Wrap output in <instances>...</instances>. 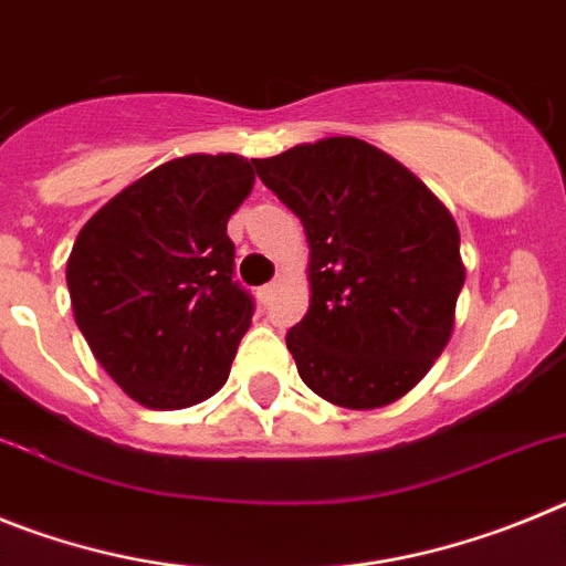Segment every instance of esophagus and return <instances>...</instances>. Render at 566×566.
Masks as SVG:
<instances>
[{
    "mask_svg": "<svg viewBox=\"0 0 566 566\" xmlns=\"http://www.w3.org/2000/svg\"><path fill=\"white\" fill-rule=\"evenodd\" d=\"M280 286H283V280H274V283H266V286L260 289V300H263V303H272L274 297H277V292H280Z\"/></svg>",
    "mask_w": 566,
    "mask_h": 566,
    "instance_id": "34e87169",
    "label": "esophagus"
}]
</instances>
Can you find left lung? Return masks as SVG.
<instances>
[{"label": "left lung", "instance_id": "obj_1", "mask_svg": "<svg viewBox=\"0 0 566 566\" xmlns=\"http://www.w3.org/2000/svg\"><path fill=\"white\" fill-rule=\"evenodd\" d=\"M306 229V317L286 334L317 397L368 411L431 371L464 286L459 229L431 189L371 144L334 135L254 158Z\"/></svg>", "mask_w": 566, "mask_h": 566}]
</instances>
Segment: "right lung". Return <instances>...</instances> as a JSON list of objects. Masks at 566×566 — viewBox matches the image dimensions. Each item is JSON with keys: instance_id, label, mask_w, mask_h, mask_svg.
Returning a JSON list of instances; mask_svg holds the SVG:
<instances>
[{"instance_id": "obj_1", "label": "right lung", "mask_w": 566, "mask_h": 566, "mask_svg": "<svg viewBox=\"0 0 566 566\" xmlns=\"http://www.w3.org/2000/svg\"><path fill=\"white\" fill-rule=\"evenodd\" d=\"M252 187L243 155L172 158L109 198L73 243L76 326L144 408H189L229 379L254 303L232 280L227 223Z\"/></svg>"}]
</instances>
